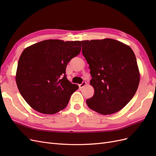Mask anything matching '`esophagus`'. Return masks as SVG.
<instances>
[{"mask_svg": "<svg viewBox=\"0 0 156 156\" xmlns=\"http://www.w3.org/2000/svg\"><path fill=\"white\" fill-rule=\"evenodd\" d=\"M86 84H87V83L85 81H84L81 84H80L79 85V88H83V87H84L86 86Z\"/></svg>", "mask_w": 156, "mask_h": 156, "instance_id": "esophagus-1", "label": "esophagus"}]
</instances>
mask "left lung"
<instances>
[{"label": "left lung", "instance_id": "1", "mask_svg": "<svg viewBox=\"0 0 156 156\" xmlns=\"http://www.w3.org/2000/svg\"><path fill=\"white\" fill-rule=\"evenodd\" d=\"M82 53L89 64L94 89L87 104L100 114L123 108L138 88L140 73L135 55L127 45L111 38L81 41Z\"/></svg>", "mask_w": 156, "mask_h": 156}]
</instances>
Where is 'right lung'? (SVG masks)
I'll return each mask as SVG.
<instances>
[{
    "instance_id": "obj_1",
    "label": "right lung",
    "mask_w": 156,
    "mask_h": 156,
    "mask_svg": "<svg viewBox=\"0 0 156 156\" xmlns=\"http://www.w3.org/2000/svg\"><path fill=\"white\" fill-rule=\"evenodd\" d=\"M81 49L80 41L46 40L22 52L16 81L21 96L33 109L53 115L67 106L79 86L68 81L66 68Z\"/></svg>"
}]
</instances>
